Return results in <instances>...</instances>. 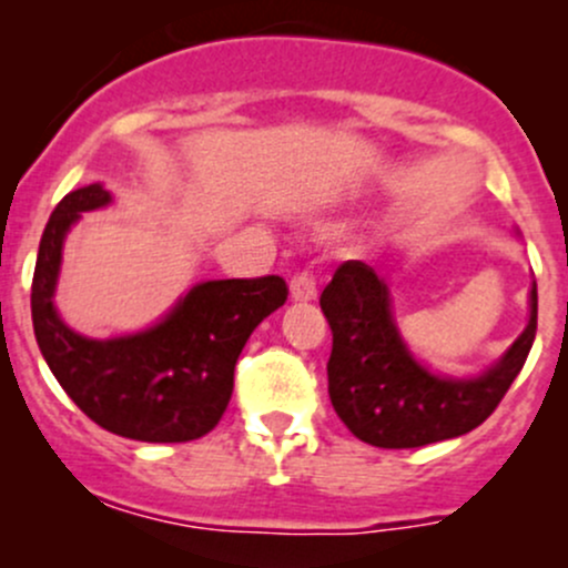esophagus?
Returning a JSON list of instances; mask_svg holds the SVG:
<instances>
[{"label":"esophagus","instance_id":"esophagus-1","mask_svg":"<svg viewBox=\"0 0 568 568\" xmlns=\"http://www.w3.org/2000/svg\"><path fill=\"white\" fill-rule=\"evenodd\" d=\"M316 294H318V285L311 272H296L294 277H291V300L294 302H311L316 300Z\"/></svg>","mask_w":568,"mask_h":568}]
</instances>
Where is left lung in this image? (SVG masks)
<instances>
[{
  "instance_id": "8db88e82",
  "label": "left lung",
  "mask_w": 568,
  "mask_h": 568,
  "mask_svg": "<svg viewBox=\"0 0 568 568\" xmlns=\"http://www.w3.org/2000/svg\"><path fill=\"white\" fill-rule=\"evenodd\" d=\"M318 302L332 329L329 400L348 432L374 448H423L478 428L517 379L536 337L532 288L528 326L495 368L478 379H439L406 352L385 283L363 261L341 263Z\"/></svg>"
}]
</instances>
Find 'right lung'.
Wrapping results in <instances>:
<instances>
[{"mask_svg": "<svg viewBox=\"0 0 568 568\" xmlns=\"http://www.w3.org/2000/svg\"><path fill=\"white\" fill-rule=\"evenodd\" d=\"M101 183L65 194L40 236L32 277V326L60 387L93 423L140 443H189L220 423L233 395V371L257 324L285 305L277 274L200 283L153 329L118 341H88L51 305L60 250L82 211L101 209Z\"/></svg>", "mask_w": 568, "mask_h": 568, "instance_id": "1", "label": "right lung"}]
</instances>
